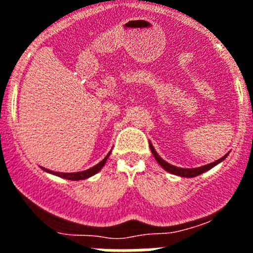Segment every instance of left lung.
Here are the masks:
<instances>
[{
  "mask_svg": "<svg viewBox=\"0 0 253 253\" xmlns=\"http://www.w3.org/2000/svg\"><path fill=\"white\" fill-rule=\"evenodd\" d=\"M149 145H150V150H151V153H153L154 158H155V160H157L158 163H159V166L162 167V168L166 169L167 172L172 173V174L179 175V177H186V178H192V177H196V175H200V174H203V173L208 172L209 169L214 168L216 164L221 163V162H223V160L228 157V154H229V153H227L223 158H220V159L216 160V162H214V163L206 164V166L199 167V168H179V167L172 166V164H169L168 162H166L164 159H162L159 154H158L157 151H155V149H154L153 144H151V142H149Z\"/></svg>",
  "mask_w": 253,
  "mask_h": 253,
  "instance_id": "8db88e82",
  "label": "left lung"
}]
</instances>
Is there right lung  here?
I'll return each mask as SVG.
<instances>
[{"label": "right lung", "instance_id": "right-lung-1", "mask_svg": "<svg viewBox=\"0 0 253 253\" xmlns=\"http://www.w3.org/2000/svg\"><path fill=\"white\" fill-rule=\"evenodd\" d=\"M112 150L109 151L108 154H107V157L104 158V159L102 160V162H99V163L96 164V166L91 167V168L86 169V170H83V172H75V173H61V172H53V170H48V169L43 168V170H45V172L50 173V174H54V175H58V177H61V178H65V179H70V181H80V179H86L89 178V177H91V175L96 174V173L99 172L100 169L104 167L105 162H107V159L109 158V155H111Z\"/></svg>", "mask_w": 253, "mask_h": 253}]
</instances>
